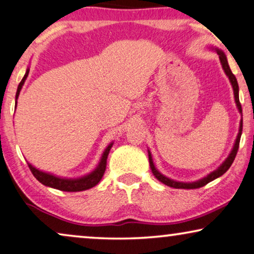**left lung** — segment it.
Listing matches in <instances>:
<instances>
[{"mask_svg": "<svg viewBox=\"0 0 254 254\" xmlns=\"http://www.w3.org/2000/svg\"><path fill=\"white\" fill-rule=\"evenodd\" d=\"M210 49L217 52L218 57H219V60H221L222 67H223V69H224V73L226 74V76L229 77L230 82H231V86H232V89H233V95H235L236 106H237L238 111L242 115L241 123H239V132L237 134V138H236V140H235V144H233V147H232L231 152H230V154L228 155V158H226L225 160L222 162L221 166H219L217 170H215L214 172H211V173H209L207 177L202 178V179H200V180L194 181V182L175 181V180H173V179H170V178L165 177L164 174H161L160 172H159L157 168H155L154 164H153V159H152L151 152H150V150H147V152H148V160H150V167H151L152 173H153L154 177L157 178L159 181L162 182V184H164V185L170 186V187H172V188H177V189H195V188H200V187H203V186L209 184V182L214 181L215 179L222 177V175L224 174L225 172L229 170L230 166H231V165H232V162H233V160H235L236 154H237V151H238V147H239V141H241V136H242V131H243V113H242L241 102H239V87H238L237 79H236V76L233 75L232 72H231V69H230L229 64H228V59H226V56L224 54V52H223L222 50L217 49V47H210Z\"/></svg>", "mask_w": 254, "mask_h": 254, "instance_id": "8db88e82", "label": "left lung"}]
</instances>
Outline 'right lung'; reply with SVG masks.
I'll return each instance as SVG.
<instances>
[{
    "mask_svg": "<svg viewBox=\"0 0 254 254\" xmlns=\"http://www.w3.org/2000/svg\"><path fill=\"white\" fill-rule=\"evenodd\" d=\"M29 70L30 68L28 67L26 72L24 74V77H23L21 82H19L18 87H17V92H16V107H17V99H18L19 93H21V89L24 84L26 77L29 75ZM114 141L108 145L104 150L102 157L100 159L99 165H97L96 168L94 171L88 173L87 175H83L81 178H62V177H57L52 173H47V172L40 171L38 168H36L35 166H32L31 164L28 161L29 168L30 171L32 172L33 177H35L37 180H38L40 184H43L44 186H47V187L54 188V189H59V190L63 191H82V190H87V189L93 188L94 186H96L102 179L104 172H106V167H107V158L108 154H109L110 148L113 146Z\"/></svg>",
    "mask_w": 254,
    "mask_h": 254,
    "instance_id": "add662e5",
    "label": "right lung"
}]
</instances>
